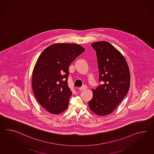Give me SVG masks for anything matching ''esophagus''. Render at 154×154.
I'll return each mask as SVG.
<instances>
[{
    "label": "esophagus",
    "instance_id": "34e87169",
    "mask_svg": "<svg viewBox=\"0 0 154 154\" xmlns=\"http://www.w3.org/2000/svg\"><path fill=\"white\" fill-rule=\"evenodd\" d=\"M86 88V86H83L81 87H79V91L84 90H85Z\"/></svg>",
    "mask_w": 154,
    "mask_h": 154
}]
</instances>
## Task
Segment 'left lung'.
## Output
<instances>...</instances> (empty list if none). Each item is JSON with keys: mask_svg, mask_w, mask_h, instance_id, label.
<instances>
[{"mask_svg": "<svg viewBox=\"0 0 154 154\" xmlns=\"http://www.w3.org/2000/svg\"><path fill=\"white\" fill-rule=\"evenodd\" d=\"M96 52L99 82L88 102L91 110L99 116L112 112L128 94L130 75L127 62L112 45L105 41L91 44Z\"/></svg>", "mask_w": 154, "mask_h": 154, "instance_id": "left-lung-1", "label": "left lung"}]
</instances>
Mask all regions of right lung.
Returning <instances> with one entry per match:
<instances>
[{
    "instance_id": "1",
    "label": "right lung",
    "mask_w": 154,
    "mask_h": 154,
    "mask_svg": "<svg viewBox=\"0 0 154 154\" xmlns=\"http://www.w3.org/2000/svg\"><path fill=\"white\" fill-rule=\"evenodd\" d=\"M85 51L81 45L57 43L39 56L32 73V89L39 104L52 114L65 111L72 92L68 86L69 66Z\"/></svg>"
}]
</instances>
